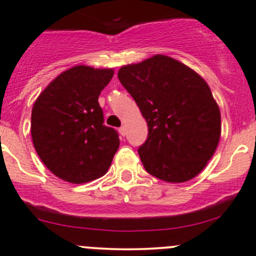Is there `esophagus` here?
<instances>
[{"label":"esophagus","instance_id":"34e87169","mask_svg":"<svg viewBox=\"0 0 256 256\" xmlns=\"http://www.w3.org/2000/svg\"><path fill=\"white\" fill-rule=\"evenodd\" d=\"M118 132H120V135L125 136V134H126V126H121V128H118Z\"/></svg>","mask_w":256,"mask_h":256}]
</instances>
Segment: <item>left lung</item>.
I'll return each instance as SVG.
<instances>
[{"label": "left lung", "mask_w": 256, "mask_h": 256, "mask_svg": "<svg viewBox=\"0 0 256 256\" xmlns=\"http://www.w3.org/2000/svg\"><path fill=\"white\" fill-rule=\"evenodd\" d=\"M118 80L148 126L138 148L144 170L170 183L194 178L220 138V112L204 79L171 56L156 54L121 66Z\"/></svg>", "instance_id": "left-lung-1"}]
</instances>
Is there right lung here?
<instances>
[{
  "mask_svg": "<svg viewBox=\"0 0 256 256\" xmlns=\"http://www.w3.org/2000/svg\"><path fill=\"white\" fill-rule=\"evenodd\" d=\"M114 69L72 66L52 80L34 102L30 134L47 168L66 182L86 183L104 176L120 144L102 125L99 95Z\"/></svg>",
  "mask_w": 256,
  "mask_h": 256,
  "instance_id": "right-lung-1",
  "label": "right lung"
}]
</instances>
